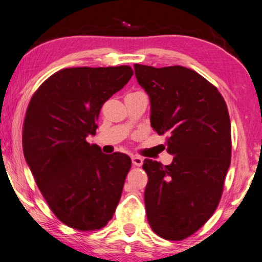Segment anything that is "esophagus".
Instances as JSON below:
<instances>
[{
    "mask_svg": "<svg viewBox=\"0 0 262 262\" xmlns=\"http://www.w3.org/2000/svg\"><path fill=\"white\" fill-rule=\"evenodd\" d=\"M132 164H134L135 166H137V167H139V166L143 165V158H141V156H137V155H134L132 156Z\"/></svg>",
    "mask_w": 262,
    "mask_h": 262,
    "instance_id": "1",
    "label": "esophagus"
}]
</instances>
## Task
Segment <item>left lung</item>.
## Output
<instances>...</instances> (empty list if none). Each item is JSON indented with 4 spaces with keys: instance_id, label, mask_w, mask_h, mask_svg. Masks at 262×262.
<instances>
[{
    "instance_id": "obj_1",
    "label": "left lung",
    "mask_w": 262,
    "mask_h": 262,
    "mask_svg": "<svg viewBox=\"0 0 262 262\" xmlns=\"http://www.w3.org/2000/svg\"><path fill=\"white\" fill-rule=\"evenodd\" d=\"M150 98V125L166 135L171 165L145 159V213L151 230L168 241L195 233L213 215L231 162V124L218 89L183 66L135 63Z\"/></svg>"
}]
</instances>
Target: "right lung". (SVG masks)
<instances>
[{
	"mask_svg": "<svg viewBox=\"0 0 262 262\" xmlns=\"http://www.w3.org/2000/svg\"><path fill=\"white\" fill-rule=\"evenodd\" d=\"M130 66L72 67L50 76L30 101L23 149L49 208L67 226L100 230L113 216L131 159L103 154L95 136L103 103L126 85Z\"/></svg>",
	"mask_w": 262,
	"mask_h": 262,
	"instance_id": "obj_1",
	"label": "right lung"
}]
</instances>
